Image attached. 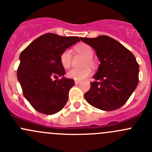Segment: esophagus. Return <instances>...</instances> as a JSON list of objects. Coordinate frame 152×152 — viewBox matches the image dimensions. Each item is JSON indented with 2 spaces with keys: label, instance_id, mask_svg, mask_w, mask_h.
Returning a JSON list of instances; mask_svg holds the SVG:
<instances>
[{
  "label": "esophagus",
  "instance_id": "34e87169",
  "mask_svg": "<svg viewBox=\"0 0 152 152\" xmlns=\"http://www.w3.org/2000/svg\"><path fill=\"white\" fill-rule=\"evenodd\" d=\"M80 83V81H78V80H75V85H79Z\"/></svg>",
  "mask_w": 152,
  "mask_h": 152
}]
</instances>
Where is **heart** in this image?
<instances>
[{
    "instance_id": "1",
    "label": "heart",
    "mask_w": 152,
    "mask_h": 152,
    "mask_svg": "<svg viewBox=\"0 0 152 152\" xmlns=\"http://www.w3.org/2000/svg\"><path fill=\"white\" fill-rule=\"evenodd\" d=\"M76 50L78 52L85 55L87 59L85 61V65H90L93 63L92 57L93 56V50L92 48L86 44H81L76 47ZM72 60V53L70 49H66L62 53L60 56V61L62 65L65 68H68L71 65ZM91 74V68L90 67H85L83 68H72L67 72V76L70 79L74 80L81 81L88 77Z\"/></svg>"
}]
</instances>
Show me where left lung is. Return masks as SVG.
I'll list each match as a JSON object with an SVG mask.
<instances>
[{"mask_svg":"<svg viewBox=\"0 0 152 152\" xmlns=\"http://www.w3.org/2000/svg\"><path fill=\"white\" fill-rule=\"evenodd\" d=\"M90 45L100 62L95 81L85 94L87 102L104 111H113L127 102L138 84L139 65L130 50L113 38L101 35L81 37Z\"/></svg>","mask_w":152,"mask_h":152,"instance_id":"1","label":"left lung"}]
</instances>
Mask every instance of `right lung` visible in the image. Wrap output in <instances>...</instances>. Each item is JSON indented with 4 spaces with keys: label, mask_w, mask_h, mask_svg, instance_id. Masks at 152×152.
Returning a JSON list of instances; mask_svg holds the SVG:
<instances>
[{
    "label": "right lung",
    "mask_w": 152,
    "mask_h": 152,
    "mask_svg": "<svg viewBox=\"0 0 152 152\" xmlns=\"http://www.w3.org/2000/svg\"><path fill=\"white\" fill-rule=\"evenodd\" d=\"M78 37H62L47 33L31 42L20 55L18 82L24 97L39 113L53 115L66 104L74 80L65 77L62 65V52L76 42ZM61 80L53 81V77Z\"/></svg>",
    "instance_id": "1"
}]
</instances>
